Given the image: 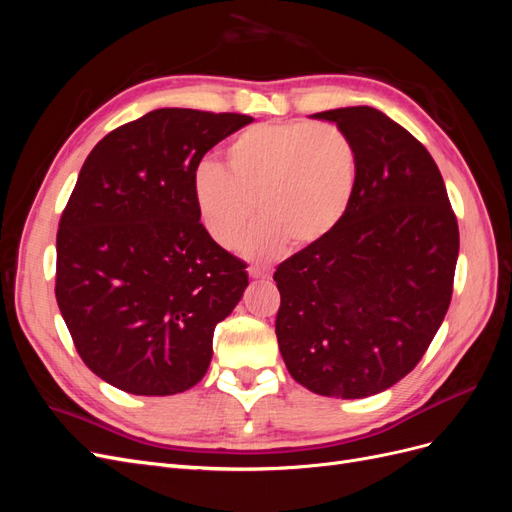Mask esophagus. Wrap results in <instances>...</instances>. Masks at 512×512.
<instances>
[{"label":"esophagus","mask_w":512,"mask_h":512,"mask_svg":"<svg viewBox=\"0 0 512 512\" xmlns=\"http://www.w3.org/2000/svg\"><path fill=\"white\" fill-rule=\"evenodd\" d=\"M247 273H250V277H254V280H269L271 277V271L267 267H258V265H252L247 269Z\"/></svg>","instance_id":"esophagus-1"}]
</instances>
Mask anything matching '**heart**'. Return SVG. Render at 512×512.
<instances>
[{"label": "heart", "mask_w": 512, "mask_h": 512, "mask_svg": "<svg viewBox=\"0 0 512 512\" xmlns=\"http://www.w3.org/2000/svg\"><path fill=\"white\" fill-rule=\"evenodd\" d=\"M224 158L226 168H196V211L215 243L235 247L260 209L267 218L245 241L252 256L327 239L346 218L359 181L356 147L333 123H258L232 138Z\"/></svg>", "instance_id": "obj_1"}]
</instances>
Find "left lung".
<instances>
[{
	"label": "left lung",
	"mask_w": 512,
	"mask_h": 512,
	"mask_svg": "<svg viewBox=\"0 0 512 512\" xmlns=\"http://www.w3.org/2000/svg\"><path fill=\"white\" fill-rule=\"evenodd\" d=\"M356 147L335 232L277 267L275 335L290 376L324 397L386 391L418 365L453 297L457 215L425 145L371 106L316 113Z\"/></svg>",
	"instance_id": "obj_1"
}]
</instances>
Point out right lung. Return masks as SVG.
I'll return each instance as SVG.
<instances>
[{
    "mask_svg": "<svg viewBox=\"0 0 512 512\" xmlns=\"http://www.w3.org/2000/svg\"><path fill=\"white\" fill-rule=\"evenodd\" d=\"M250 121L158 108L108 132L81 168L59 220L55 297L83 363L121 391L175 395L207 374L247 265L209 237L192 179Z\"/></svg>",
    "mask_w": 512,
    "mask_h": 512,
    "instance_id": "1",
    "label": "right lung"
}]
</instances>
